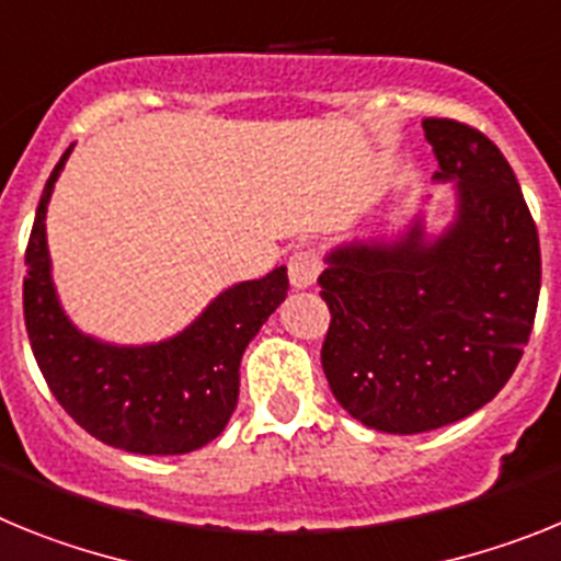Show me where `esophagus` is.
I'll list each match as a JSON object with an SVG mask.
<instances>
[{"instance_id":"34e87169","label":"esophagus","mask_w":561,"mask_h":561,"mask_svg":"<svg viewBox=\"0 0 561 561\" xmlns=\"http://www.w3.org/2000/svg\"><path fill=\"white\" fill-rule=\"evenodd\" d=\"M287 274H290V285H294L296 290H305V287L316 285V279H319L321 274L319 253H316L313 248H299V251L290 256V262H287Z\"/></svg>"}]
</instances>
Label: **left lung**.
I'll use <instances>...</instances> for the list:
<instances>
[{
    "label": "left lung",
    "instance_id": "1",
    "mask_svg": "<svg viewBox=\"0 0 561 561\" xmlns=\"http://www.w3.org/2000/svg\"><path fill=\"white\" fill-rule=\"evenodd\" d=\"M435 180L457 214L426 240L415 220L389 242H347L319 276L330 328L321 367L364 426L417 435L462 421L508 383L534 330L542 256L514 169L480 129L426 118Z\"/></svg>",
    "mask_w": 561,
    "mask_h": 561
}]
</instances>
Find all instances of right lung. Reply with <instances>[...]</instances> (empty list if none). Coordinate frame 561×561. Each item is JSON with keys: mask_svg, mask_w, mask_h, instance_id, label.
Segmentation results:
<instances>
[{"mask_svg": "<svg viewBox=\"0 0 561 561\" xmlns=\"http://www.w3.org/2000/svg\"><path fill=\"white\" fill-rule=\"evenodd\" d=\"M61 154L38 199L24 251V328L47 387L67 415L106 446L135 455H186L226 428L240 396L248 341L287 296V267L222 290L183 333L146 347L84 335L58 305L45 214L70 158Z\"/></svg>", "mask_w": 561, "mask_h": 561, "instance_id": "right-lung-1", "label": "right lung"}]
</instances>
